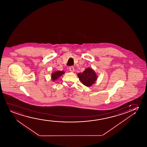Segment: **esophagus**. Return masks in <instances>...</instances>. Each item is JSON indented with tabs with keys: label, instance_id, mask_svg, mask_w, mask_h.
<instances>
[{
	"label": "esophagus",
	"instance_id": "obj_1",
	"mask_svg": "<svg viewBox=\"0 0 147 147\" xmlns=\"http://www.w3.org/2000/svg\"><path fill=\"white\" fill-rule=\"evenodd\" d=\"M69 70L71 72H74V68L73 66H70L69 67Z\"/></svg>",
	"mask_w": 147,
	"mask_h": 147
}]
</instances>
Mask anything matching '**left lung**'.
Masks as SVG:
<instances>
[{
	"label": "left lung",
	"instance_id": "obj_1",
	"mask_svg": "<svg viewBox=\"0 0 147 147\" xmlns=\"http://www.w3.org/2000/svg\"><path fill=\"white\" fill-rule=\"evenodd\" d=\"M77 76L83 84L87 87L91 86L94 84L97 79L95 72L89 68L85 69L82 73H79Z\"/></svg>",
	"mask_w": 147,
	"mask_h": 147
}]
</instances>
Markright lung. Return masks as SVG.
<instances>
[{
  "instance_id": "add662e5",
  "label": "right lung",
  "mask_w": 147,
  "mask_h": 147,
  "mask_svg": "<svg viewBox=\"0 0 147 147\" xmlns=\"http://www.w3.org/2000/svg\"><path fill=\"white\" fill-rule=\"evenodd\" d=\"M64 72L62 71H58L54 73H52V79L53 80H56V79L58 78L59 77H60L63 74H64Z\"/></svg>"
}]
</instances>
